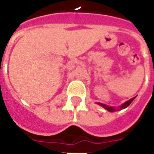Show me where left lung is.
I'll list each match as a JSON object with an SVG mask.
<instances>
[{"label":"left lung","instance_id":"1","mask_svg":"<svg viewBox=\"0 0 154 154\" xmlns=\"http://www.w3.org/2000/svg\"><path fill=\"white\" fill-rule=\"evenodd\" d=\"M135 97H133V98H131L130 100H128V101H127L126 103H124L123 104H122V106L120 107V108L119 109H123V108H126V107H128V106H129L130 104H131V103L133 102V99H134ZM98 104H99L100 106H102L103 107H104L106 110L109 111V112H115V111L117 110L115 107H109V106H107V105H105V104H103V103H98ZM119 109H118V110H119Z\"/></svg>","mask_w":154,"mask_h":154}]
</instances>
